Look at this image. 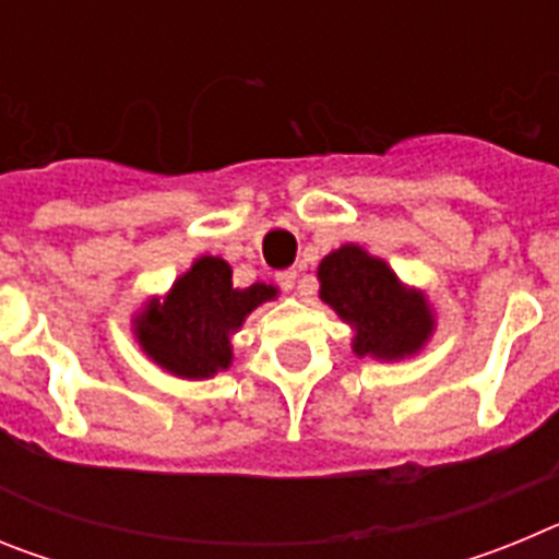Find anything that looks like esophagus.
Here are the masks:
<instances>
[{
	"label": "esophagus",
	"mask_w": 559,
	"mask_h": 559,
	"mask_svg": "<svg viewBox=\"0 0 559 559\" xmlns=\"http://www.w3.org/2000/svg\"><path fill=\"white\" fill-rule=\"evenodd\" d=\"M296 280H299V271H296V269H288V271H280V274H276V283L283 285V288H285V290H294Z\"/></svg>",
	"instance_id": "34e87169"
}]
</instances>
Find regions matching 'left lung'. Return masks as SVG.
I'll return each mask as SVG.
<instances>
[{
	"label": "left lung",
	"instance_id": "8db88e82",
	"mask_svg": "<svg viewBox=\"0 0 559 559\" xmlns=\"http://www.w3.org/2000/svg\"><path fill=\"white\" fill-rule=\"evenodd\" d=\"M319 299L353 330L358 358L403 360L423 353L437 333L426 290L406 285L383 257L344 243L319 263Z\"/></svg>",
	"mask_w": 559,
	"mask_h": 559
}]
</instances>
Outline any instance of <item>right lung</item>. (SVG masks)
Here are the masks:
<instances>
[{
    "instance_id": "obj_1",
    "label": "right lung",
    "mask_w": 559,
    "mask_h": 559,
    "mask_svg": "<svg viewBox=\"0 0 559 559\" xmlns=\"http://www.w3.org/2000/svg\"><path fill=\"white\" fill-rule=\"evenodd\" d=\"M280 296L276 285H231V265L221 257H199L170 290L151 296L131 316V333L142 353L181 380H206L231 367V338L251 310Z\"/></svg>"
}]
</instances>
